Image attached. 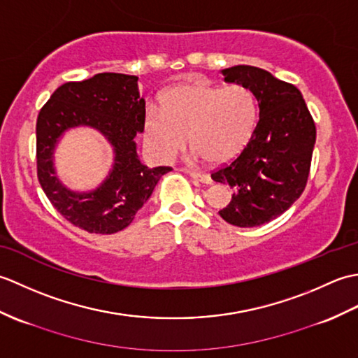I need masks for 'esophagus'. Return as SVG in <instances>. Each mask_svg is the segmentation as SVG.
<instances>
[{"mask_svg": "<svg viewBox=\"0 0 358 358\" xmlns=\"http://www.w3.org/2000/svg\"><path fill=\"white\" fill-rule=\"evenodd\" d=\"M187 173L191 175L192 178L201 181V183H206V185H210V183H212L210 175H209V173H206V172H200V171H194V169H191V171H187Z\"/></svg>", "mask_w": 358, "mask_h": 358, "instance_id": "34e87169", "label": "esophagus"}]
</instances>
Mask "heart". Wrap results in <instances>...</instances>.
Returning a JSON list of instances; mask_svg holds the SVG:
<instances>
[{
  "label": "heart",
  "mask_w": 358,
  "mask_h": 358,
  "mask_svg": "<svg viewBox=\"0 0 358 358\" xmlns=\"http://www.w3.org/2000/svg\"><path fill=\"white\" fill-rule=\"evenodd\" d=\"M257 121L258 103L249 87L199 81L167 90L163 109L148 106L143 135L146 146L159 158L180 154L189 136L204 159L224 163L245 149Z\"/></svg>",
  "instance_id": "obj_1"
}]
</instances>
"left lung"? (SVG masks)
<instances>
[{"label": "left lung", "mask_w": 358, "mask_h": 358, "mask_svg": "<svg viewBox=\"0 0 358 358\" xmlns=\"http://www.w3.org/2000/svg\"><path fill=\"white\" fill-rule=\"evenodd\" d=\"M222 73L227 83L252 90L260 120L245 149L210 173L234 191L231 203L218 214L238 227L262 226L286 212L305 191L315 123L291 83L254 66H234Z\"/></svg>", "instance_id": "obj_1"}]
</instances>
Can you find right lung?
<instances>
[{
  "mask_svg": "<svg viewBox=\"0 0 358 358\" xmlns=\"http://www.w3.org/2000/svg\"><path fill=\"white\" fill-rule=\"evenodd\" d=\"M138 77L96 73L69 81L49 98L36 120V173L52 206L67 222L90 234H115L134 222L169 166L149 169L136 158L135 135L143 132L146 103L136 87ZM98 128L116 149V164L105 183L89 194L67 192L55 177L51 152L57 136L75 125Z\"/></svg>",
  "mask_w": 358,
  "mask_h": 358,
  "instance_id": "right-lung-1",
  "label": "right lung"
}]
</instances>
